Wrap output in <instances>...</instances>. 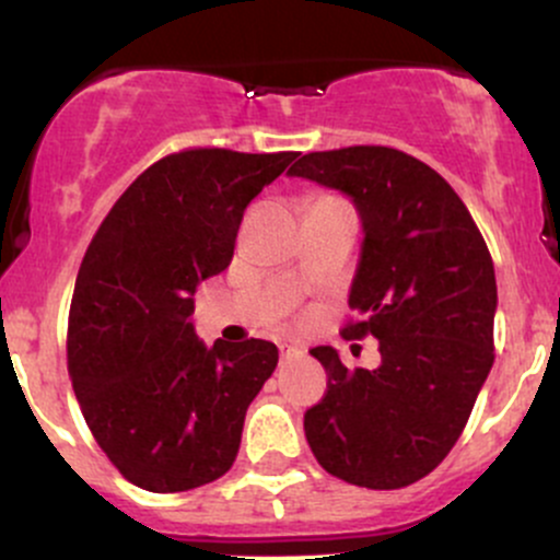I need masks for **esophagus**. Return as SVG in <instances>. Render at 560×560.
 I'll use <instances>...</instances> for the list:
<instances>
[{"instance_id":"1","label":"esophagus","mask_w":560,"mask_h":560,"mask_svg":"<svg viewBox=\"0 0 560 560\" xmlns=\"http://www.w3.org/2000/svg\"><path fill=\"white\" fill-rule=\"evenodd\" d=\"M279 355H281V364H287V361L303 359L305 350L298 348V346H279Z\"/></svg>"}]
</instances>
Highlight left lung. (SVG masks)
Masks as SVG:
<instances>
[{
    "label": "left lung",
    "instance_id": "8db88e82",
    "mask_svg": "<svg viewBox=\"0 0 560 560\" xmlns=\"http://www.w3.org/2000/svg\"><path fill=\"white\" fill-rule=\"evenodd\" d=\"M287 175L346 194L364 229L342 337L380 340L377 370L311 350L327 393L305 411L324 470L366 489H401L450 454L494 364V262L454 188L385 145L305 153Z\"/></svg>",
    "mask_w": 560,
    "mask_h": 560
}]
</instances>
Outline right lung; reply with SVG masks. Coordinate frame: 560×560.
Listing matches in <instances>:
<instances>
[{
  "mask_svg": "<svg viewBox=\"0 0 560 560\" xmlns=\"http://www.w3.org/2000/svg\"><path fill=\"white\" fill-rule=\"evenodd\" d=\"M298 153L190 149L119 196L88 247L69 313V374L97 446L156 494L214 481L236 459L244 415L279 364L268 340L212 348L194 292L229 268L244 210Z\"/></svg>",
  "mask_w": 560,
  "mask_h": 560,
  "instance_id": "obj_1",
  "label": "right lung"
}]
</instances>
